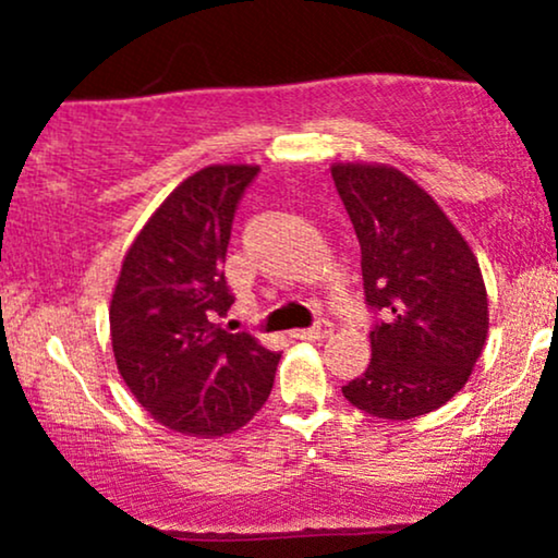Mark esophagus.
I'll use <instances>...</instances> for the list:
<instances>
[{
    "label": "esophagus",
    "instance_id": "34e87169",
    "mask_svg": "<svg viewBox=\"0 0 558 558\" xmlns=\"http://www.w3.org/2000/svg\"><path fill=\"white\" fill-rule=\"evenodd\" d=\"M330 332H332L330 319H317V323L312 325V328L296 330V332H293V336L301 338V341H319V338H328Z\"/></svg>",
    "mask_w": 558,
    "mask_h": 558
}]
</instances>
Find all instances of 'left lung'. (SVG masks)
Returning a JSON list of instances; mask_svg holds the SVG:
<instances>
[{
	"label": "left lung",
	"mask_w": 558,
	"mask_h": 558,
	"mask_svg": "<svg viewBox=\"0 0 558 558\" xmlns=\"http://www.w3.org/2000/svg\"><path fill=\"white\" fill-rule=\"evenodd\" d=\"M362 248L373 360L341 388L380 420H412L464 388L488 336L480 265L444 209L386 165H332Z\"/></svg>",
	"instance_id": "obj_1"
}]
</instances>
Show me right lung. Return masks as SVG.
<instances>
[{"label": "right lung", "mask_w": 558, "mask_h": 558, "mask_svg": "<svg viewBox=\"0 0 558 558\" xmlns=\"http://www.w3.org/2000/svg\"><path fill=\"white\" fill-rule=\"evenodd\" d=\"M257 172L213 165L185 178L128 248L114 286V362L141 407L170 430L233 433L272 390L278 351L217 323L233 304L222 270L233 217Z\"/></svg>", "instance_id": "obj_1"}]
</instances>
